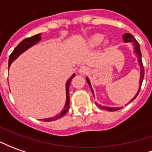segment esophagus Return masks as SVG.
I'll return each instance as SVG.
<instances>
[{"instance_id": "esophagus-1", "label": "esophagus", "mask_w": 152, "mask_h": 152, "mask_svg": "<svg viewBox=\"0 0 152 152\" xmlns=\"http://www.w3.org/2000/svg\"><path fill=\"white\" fill-rule=\"evenodd\" d=\"M88 72H89V68L87 66H80L79 68V72L80 74H86Z\"/></svg>"}]
</instances>
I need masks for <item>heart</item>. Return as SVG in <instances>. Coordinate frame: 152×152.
Returning a JSON list of instances; mask_svg holds the SVG:
<instances>
[{
  "mask_svg": "<svg viewBox=\"0 0 152 152\" xmlns=\"http://www.w3.org/2000/svg\"><path fill=\"white\" fill-rule=\"evenodd\" d=\"M104 40V35L100 34H95L91 36L89 39H87V47L90 48H97L99 46ZM106 43V41H105Z\"/></svg>",
  "mask_w": 152,
  "mask_h": 152,
  "instance_id": "heart-1",
  "label": "heart"
}]
</instances>
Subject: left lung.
Here are the masks:
<instances>
[{"label":"left lung","mask_w":152,"mask_h":152,"mask_svg":"<svg viewBox=\"0 0 152 152\" xmlns=\"http://www.w3.org/2000/svg\"><path fill=\"white\" fill-rule=\"evenodd\" d=\"M123 40H124V43H132V46H133V48H134V53L137 55V61H138L139 63V66H140V80H139V87H138V91L137 92V94L136 95L133 97V98L131 100L129 101V103L131 101H132L133 99H135L136 97L137 96V94H138L139 91L141 90V86H142V84L143 81V78H144V67H143L142 65V53H141V49H140V45H139V43H137V41L136 40V39L132 36V34H128V33H126V34H124V35H123ZM86 81L88 85H89V86L91 88V91H92V93L94 94V91H93V89H92V87H91V81H90V80L88 77H86ZM96 104V105L99 107L100 109H105V110H108V111H117V110H119L120 109H122L123 107H117V108H112V107H108V106H102L100 104H98L97 103H95Z\"/></svg>","instance_id":"obj_1"}]
</instances>
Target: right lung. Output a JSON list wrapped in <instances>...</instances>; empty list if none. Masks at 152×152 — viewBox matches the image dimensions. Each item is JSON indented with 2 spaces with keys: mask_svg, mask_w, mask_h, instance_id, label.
<instances>
[{
  "mask_svg": "<svg viewBox=\"0 0 152 152\" xmlns=\"http://www.w3.org/2000/svg\"><path fill=\"white\" fill-rule=\"evenodd\" d=\"M42 39L41 38V34H38L36 35L33 36V37H30V38H27V39H24L23 41H21L20 43H19L17 47L14 49V51L12 52V53L10 54L9 58V67L11 65V63L13 62L15 59H16L21 53H23L24 52H25L26 50H28L29 48H31L32 46H34V44H36L37 43H39V41ZM76 76L75 74H73L72 76H71L68 79V80L66 81V104L63 109L61 110V112L60 113V114H58L56 116L52 117V118H43L42 119L43 121H45V122H49V121H54L57 120L58 118H60L61 117H62L63 115H65L66 112L68 111L69 109H70V96H69V84L71 83L72 80L74 76Z\"/></svg>",
  "mask_w": 152,
  "mask_h": 152,
  "instance_id": "add662e5",
  "label": "right lung"
}]
</instances>
